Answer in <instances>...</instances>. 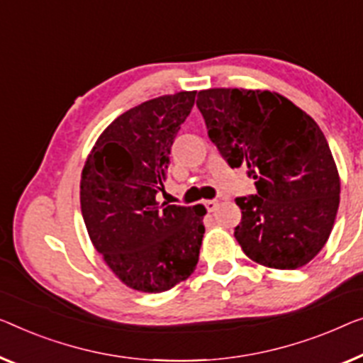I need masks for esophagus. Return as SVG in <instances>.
Instances as JSON below:
<instances>
[{"mask_svg": "<svg viewBox=\"0 0 363 363\" xmlns=\"http://www.w3.org/2000/svg\"><path fill=\"white\" fill-rule=\"evenodd\" d=\"M203 205H205V208L208 210V212H213V210L218 207V200H205Z\"/></svg>", "mask_w": 363, "mask_h": 363, "instance_id": "esophagus-1", "label": "esophagus"}]
</instances>
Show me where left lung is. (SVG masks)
Masks as SVG:
<instances>
[{
  "instance_id": "1",
  "label": "left lung",
  "mask_w": 363,
  "mask_h": 363,
  "mask_svg": "<svg viewBox=\"0 0 363 363\" xmlns=\"http://www.w3.org/2000/svg\"><path fill=\"white\" fill-rule=\"evenodd\" d=\"M208 138L230 167H247L256 196L238 197L235 238L254 262L298 269L323 250L339 208L340 181L318 123L270 91H200Z\"/></svg>"
}]
</instances>
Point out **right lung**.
<instances>
[{
  "instance_id": "right-lung-1",
  "label": "right lung",
  "mask_w": 363,
  "mask_h": 363,
  "mask_svg": "<svg viewBox=\"0 0 363 363\" xmlns=\"http://www.w3.org/2000/svg\"><path fill=\"white\" fill-rule=\"evenodd\" d=\"M196 94L161 96L123 112L97 138L81 172V213L96 251L123 284L145 294L172 289L199 262L207 210L156 199Z\"/></svg>"
}]
</instances>
